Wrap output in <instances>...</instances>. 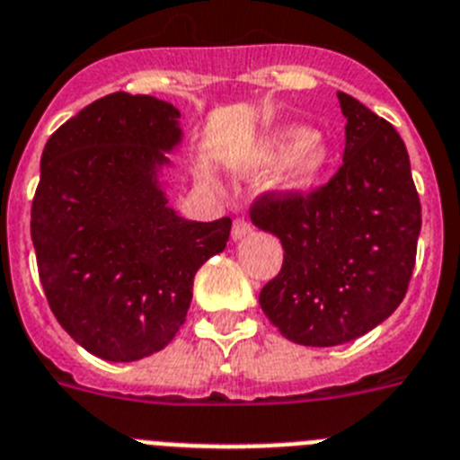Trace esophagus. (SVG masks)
<instances>
[{"instance_id": "obj_1", "label": "esophagus", "mask_w": 460, "mask_h": 460, "mask_svg": "<svg viewBox=\"0 0 460 460\" xmlns=\"http://www.w3.org/2000/svg\"><path fill=\"white\" fill-rule=\"evenodd\" d=\"M252 234V225H250V219L238 217L234 222V229H231V235H234V241H243L245 235Z\"/></svg>"}]
</instances>
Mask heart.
Listing matches in <instances>:
<instances>
[{"label":"heart","instance_id":"obj_1","mask_svg":"<svg viewBox=\"0 0 460 460\" xmlns=\"http://www.w3.org/2000/svg\"><path fill=\"white\" fill-rule=\"evenodd\" d=\"M331 159L324 136L298 125L270 131L254 155L257 169H273L279 164L275 185L282 191H305L319 181Z\"/></svg>","mask_w":460,"mask_h":460}]
</instances>
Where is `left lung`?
<instances>
[{"label": "left lung", "instance_id": "1", "mask_svg": "<svg viewBox=\"0 0 460 460\" xmlns=\"http://www.w3.org/2000/svg\"><path fill=\"white\" fill-rule=\"evenodd\" d=\"M345 155L319 190L263 194L250 217L285 247L259 303L287 341L333 347L394 314L412 278L421 203L398 131L338 92Z\"/></svg>", "mask_w": 460, "mask_h": 460}]
</instances>
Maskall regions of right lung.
Returning <instances> with one entry per match:
<instances>
[{"instance_id":"add662e5","label":"right lung","mask_w":460,"mask_h":460,"mask_svg":"<svg viewBox=\"0 0 460 460\" xmlns=\"http://www.w3.org/2000/svg\"><path fill=\"white\" fill-rule=\"evenodd\" d=\"M181 111L115 92L66 119L41 155L31 243L48 305L90 354L146 358L173 341L194 275L226 247L231 219L194 222L164 191Z\"/></svg>"}]
</instances>
